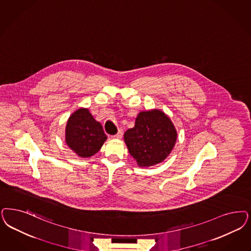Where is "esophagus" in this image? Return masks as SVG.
Masks as SVG:
<instances>
[{"mask_svg":"<svg viewBox=\"0 0 251 251\" xmlns=\"http://www.w3.org/2000/svg\"><path fill=\"white\" fill-rule=\"evenodd\" d=\"M123 136V130H119V131H118V133L116 134V135H114L113 136V138L115 139H121V137Z\"/></svg>","mask_w":251,"mask_h":251,"instance_id":"obj_1","label":"esophagus"}]
</instances>
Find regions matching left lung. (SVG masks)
<instances>
[{
  "label": "left lung",
  "instance_id": "left-lung-1",
  "mask_svg": "<svg viewBox=\"0 0 251 251\" xmlns=\"http://www.w3.org/2000/svg\"><path fill=\"white\" fill-rule=\"evenodd\" d=\"M176 139L177 131L171 119L157 109L139 113L134 127L124 133L129 153L140 167L162 162L172 152Z\"/></svg>",
  "mask_w": 251,
  "mask_h": 251
}]
</instances>
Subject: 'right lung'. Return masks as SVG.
<instances>
[{"instance_id":"right-lung-1","label":"right lung","mask_w":251,"mask_h":251,"mask_svg":"<svg viewBox=\"0 0 251 251\" xmlns=\"http://www.w3.org/2000/svg\"><path fill=\"white\" fill-rule=\"evenodd\" d=\"M106 139L102 125L95 121L88 108H78L69 117L66 126V143L78 156H94Z\"/></svg>"}]
</instances>
